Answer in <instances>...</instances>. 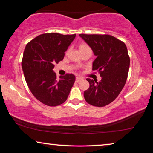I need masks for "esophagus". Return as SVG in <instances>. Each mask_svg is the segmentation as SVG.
Wrapping results in <instances>:
<instances>
[{
	"label": "esophagus",
	"instance_id": "obj_1",
	"mask_svg": "<svg viewBox=\"0 0 153 153\" xmlns=\"http://www.w3.org/2000/svg\"><path fill=\"white\" fill-rule=\"evenodd\" d=\"M82 79L83 78L81 77H77L76 78V82H79L81 81V80H82Z\"/></svg>",
	"mask_w": 153,
	"mask_h": 153
}]
</instances>
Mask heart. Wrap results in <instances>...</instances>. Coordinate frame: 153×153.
I'll use <instances>...</instances> for the list:
<instances>
[{
    "instance_id": "obj_1",
    "label": "heart",
    "mask_w": 153,
    "mask_h": 153,
    "mask_svg": "<svg viewBox=\"0 0 153 153\" xmlns=\"http://www.w3.org/2000/svg\"><path fill=\"white\" fill-rule=\"evenodd\" d=\"M89 47L87 45L84 43H82V44H79V46H78V48H79V51H82L83 50H84V49H86V48H88Z\"/></svg>"
}]
</instances>
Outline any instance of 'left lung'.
Here are the masks:
<instances>
[{"instance_id":"left-lung-1","label":"left lung","mask_w":153,"mask_h":153,"mask_svg":"<svg viewBox=\"0 0 153 153\" xmlns=\"http://www.w3.org/2000/svg\"><path fill=\"white\" fill-rule=\"evenodd\" d=\"M97 56L92 69L100 72V82L87 78L89 88L85 90L86 101L95 107L112 102L126 84L130 59L125 43L110 35L79 34Z\"/></svg>"}]
</instances>
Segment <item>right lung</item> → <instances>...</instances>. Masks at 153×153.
I'll list each match as a JSON object with an SVG mask.
<instances>
[{
	"label": "right lung",
	"mask_w": 153,
	"mask_h": 153,
	"mask_svg": "<svg viewBox=\"0 0 153 153\" xmlns=\"http://www.w3.org/2000/svg\"><path fill=\"white\" fill-rule=\"evenodd\" d=\"M76 34L43 33L27 43L22 67L25 81L32 94L43 104L55 107L66 101L76 80L67 74L57 79L53 69L64 58L65 52Z\"/></svg>",
	"instance_id": "add662e5"
}]
</instances>
